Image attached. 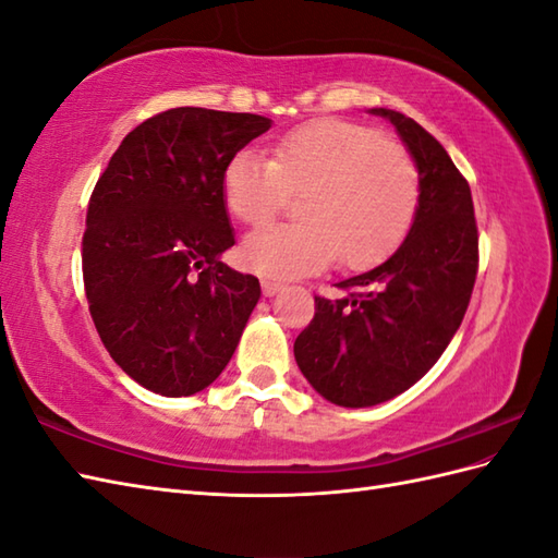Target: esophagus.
<instances>
[{"label":"esophagus","mask_w":558,"mask_h":558,"mask_svg":"<svg viewBox=\"0 0 558 558\" xmlns=\"http://www.w3.org/2000/svg\"><path fill=\"white\" fill-rule=\"evenodd\" d=\"M260 290H264L266 298H272V294H278L282 290V282H276V280H268L264 278L260 280Z\"/></svg>","instance_id":"obj_1"}]
</instances>
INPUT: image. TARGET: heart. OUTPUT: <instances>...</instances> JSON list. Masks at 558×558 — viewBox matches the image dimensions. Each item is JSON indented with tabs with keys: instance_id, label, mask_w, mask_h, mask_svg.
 Returning <instances> with one entry per match:
<instances>
[{
	"instance_id": "obj_1",
	"label": "heart",
	"mask_w": 558,
	"mask_h": 558,
	"mask_svg": "<svg viewBox=\"0 0 558 558\" xmlns=\"http://www.w3.org/2000/svg\"><path fill=\"white\" fill-rule=\"evenodd\" d=\"M302 194L300 222L246 236L244 258L260 276L290 280L340 264L364 270L408 240L422 204V174L405 146L357 122L312 120L272 146L240 150L222 174L234 218L260 228Z\"/></svg>"
}]
</instances>
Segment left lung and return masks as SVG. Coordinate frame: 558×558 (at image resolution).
Here are the masks:
<instances>
[{
  "label": "left lung",
  "instance_id": "left-lung-1",
  "mask_svg": "<svg viewBox=\"0 0 558 558\" xmlns=\"http://www.w3.org/2000/svg\"><path fill=\"white\" fill-rule=\"evenodd\" d=\"M405 141L422 174L408 240L374 270L338 282L340 300L314 298L294 360L318 393L342 408L400 396L432 369L462 324L480 268L470 184L446 148L410 117L374 108Z\"/></svg>",
  "mask_w": 558,
  "mask_h": 558
}]
</instances>
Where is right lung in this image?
<instances>
[{"label": "right lung", "instance_id": "obj_1", "mask_svg": "<svg viewBox=\"0 0 558 558\" xmlns=\"http://www.w3.org/2000/svg\"><path fill=\"white\" fill-rule=\"evenodd\" d=\"M268 117L174 108L129 132L93 189L83 286L110 357L153 393L182 398L228 366L258 278L222 264L234 244L222 196L228 162Z\"/></svg>", "mask_w": 558, "mask_h": 558}]
</instances>
